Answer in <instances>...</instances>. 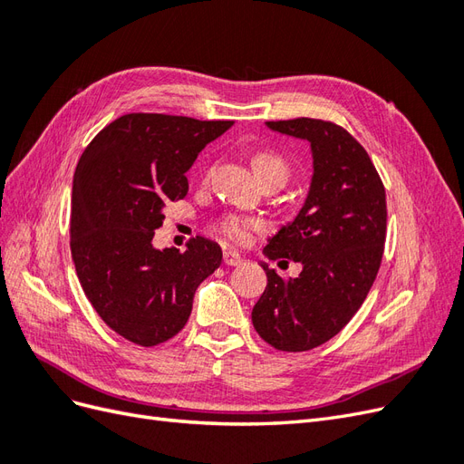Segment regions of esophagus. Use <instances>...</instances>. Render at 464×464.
<instances>
[{
  "label": "esophagus",
  "instance_id": "34e87169",
  "mask_svg": "<svg viewBox=\"0 0 464 464\" xmlns=\"http://www.w3.org/2000/svg\"><path fill=\"white\" fill-rule=\"evenodd\" d=\"M222 259H224V265H228V266H236V265H242L244 263V257L237 254V251H232V249L224 251Z\"/></svg>",
  "mask_w": 464,
  "mask_h": 464
}]
</instances>
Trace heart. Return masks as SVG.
<instances>
[{
  "mask_svg": "<svg viewBox=\"0 0 464 464\" xmlns=\"http://www.w3.org/2000/svg\"><path fill=\"white\" fill-rule=\"evenodd\" d=\"M254 170L259 176V179L269 178V176H280V178H288V166L286 162L278 157L275 152H259L254 159ZM259 228V220L249 218V217H236L230 215L227 218H222L220 222V232L224 236H228L230 240L236 242H244L247 240V236L251 230Z\"/></svg>",
  "mask_w": 464,
  "mask_h": 464,
  "instance_id": "1",
  "label": "heart"
}]
</instances>
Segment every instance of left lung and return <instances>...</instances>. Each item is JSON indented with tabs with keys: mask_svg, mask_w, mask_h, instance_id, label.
I'll list each match as a JSON object with an SVG mask.
<instances>
[{
	"mask_svg": "<svg viewBox=\"0 0 464 464\" xmlns=\"http://www.w3.org/2000/svg\"><path fill=\"white\" fill-rule=\"evenodd\" d=\"M265 125L310 143L314 174L298 215L263 249L302 271L283 278L261 261L266 288L251 321L276 350L304 353L333 339L366 300L383 256L385 189L368 152L339 125L312 118Z\"/></svg>",
	"mask_w": 464,
	"mask_h": 464,
	"instance_id": "1",
	"label": "left lung"
}]
</instances>
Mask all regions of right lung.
Masks as SVG:
<instances>
[{
    "mask_svg": "<svg viewBox=\"0 0 464 464\" xmlns=\"http://www.w3.org/2000/svg\"><path fill=\"white\" fill-rule=\"evenodd\" d=\"M234 121L125 114L81 154L72 195V256L79 283L110 329L141 346L178 334L195 290L222 261L198 236L184 254L152 246L164 208L188 195L186 172Z\"/></svg>",
    "mask_w": 464,
    "mask_h": 464,
    "instance_id": "right-lung-1",
    "label": "right lung"
}]
</instances>
